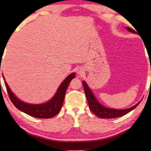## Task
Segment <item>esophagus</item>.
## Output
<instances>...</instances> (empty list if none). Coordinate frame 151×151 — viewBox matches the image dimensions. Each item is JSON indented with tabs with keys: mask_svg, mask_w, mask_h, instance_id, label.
Wrapping results in <instances>:
<instances>
[{
	"mask_svg": "<svg viewBox=\"0 0 151 151\" xmlns=\"http://www.w3.org/2000/svg\"><path fill=\"white\" fill-rule=\"evenodd\" d=\"M83 71H84V70L82 68H78V69H77V73L79 74V75H82V74L83 73Z\"/></svg>",
	"mask_w": 151,
	"mask_h": 151,
	"instance_id": "obj_1",
	"label": "esophagus"
}]
</instances>
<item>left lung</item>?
<instances>
[{
	"label": "left lung",
	"mask_w": 151,
	"mask_h": 151,
	"mask_svg": "<svg viewBox=\"0 0 151 151\" xmlns=\"http://www.w3.org/2000/svg\"><path fill=\"white\" fill-rule=\"evenodd\" d=\"M127 29V30L130 32L135 34V32L133 29L130 27H126ZM82 84H83V87L84 90V93H85L86 99H87L88 106L91 111L94 113L95 115L97 116L100 117V118H107V119H111V118H116V117H122L123 115L127 114L128 113H129L130 111L133 110L135 107L138 106V104H139L140 102L137 103V104H135V106H132L131 108L127 109H110L107 108L102 106V104H100L98 102V101L97 100L96 97L94 96L93 93L91 91L88 87L87 84H86V82L83 81L82 82Z\"/></svg>",
	"instance_id": "8db88e82"
}]
</instances>
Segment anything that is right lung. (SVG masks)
<instances>
[{"mask_svg": "<svg viewBox=\"0 0 151 151\" xmlns=\"http://www.w3.org/2000/svg\"><path fill=\"white\" fill-rule=\"evenodd\" d=\"M76 77L75 73L70 74L65 78V80L60 85L55 96L50 100L44 104H32L24 102L20 100L12 92L7 82L5 81V84L7 88V91L9 95L10 100L13 103L18 109L22 111L30 116L37 117V118L47 119L54 117L60 111L63 106L64 99H65L66 91L67 89L68 85L72 79ZM5 80V78H3Z\"/></svg>", "mask_w": 151, "mask_h": 151, "instance_id": "right-lung-1", "label": "right lung"}]
</instances>
